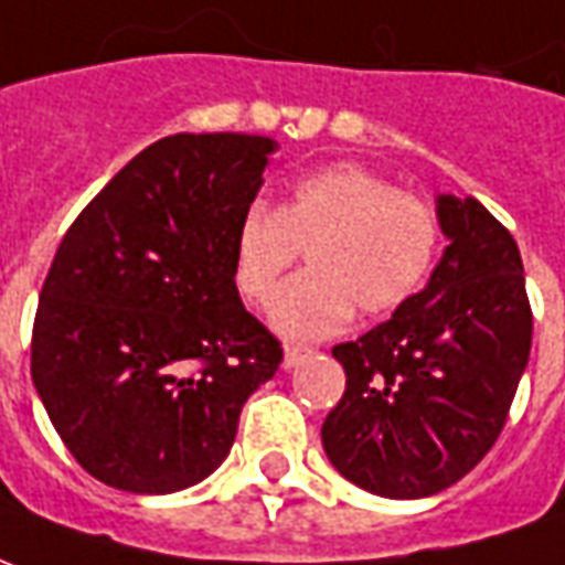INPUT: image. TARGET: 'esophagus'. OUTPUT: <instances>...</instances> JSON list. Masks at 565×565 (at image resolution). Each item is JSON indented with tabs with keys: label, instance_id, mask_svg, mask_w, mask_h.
<instances>
[{
	"label": "esophagus",
	"instance_id": "34e87169",
	"mask_svg": "<svg viewBox=\"0 0 565 565\" xmlns=\"http://www.w3.org/2000/svg\"><path fill=\"white\" fill-rule=\"evenodd\" d=\"M307 355H310V349H303V345H288L282 364H286V367H295V364H300Z\"/></svg>",
	"mask_w": 565,
	"mask_h": 565
}]
</instances>
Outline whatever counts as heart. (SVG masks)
<instances>
[{"instance_id":"1","label":"heart","mask_w":565,"mask_h":565,"mask_svg":"<svg viewBox=\"0 0 565 565\" xmlns=\"http://www.w3.org/2000/svg\"><path fill=\"white\" fill-rule=\"evenodd\" d=\"M439 220L424 198L403 192L364 164L337 162L291 183L277 210L255 204L232 246L234 286L265 307L300 253L310 270L274 300L270 319L295 340L340 331L352 312L385 316L430 274Z\"/></svg>"}]
</instances>
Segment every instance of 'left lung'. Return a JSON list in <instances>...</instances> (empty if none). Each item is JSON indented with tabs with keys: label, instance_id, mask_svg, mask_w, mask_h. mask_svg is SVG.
<instances>
[{
	"label": "left lung",
	"instance_id": "obj_1",
	"mask_svg": "<svg viewBox=\"0 0 565 565\" xmlns=\"http://www.w3.org/2000/svg\"><path fill=\"white\" fill-rule=\"evenodd\" d=\"M448 237L424 291L333 345L345 391L322 424L345 479L418 500L451 488L500 439L533 343L518 243L476 198L439 195Z\"/></svg>",
	"mask_w": 565,
	"mask_h": 565
}]
</instances>
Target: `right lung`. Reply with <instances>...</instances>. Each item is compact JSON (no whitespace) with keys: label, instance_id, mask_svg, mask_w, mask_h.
Returning a JSON list of instances; mask_svg holds the SVG:
<instances>
[{"label":"right lung","instance_id":"right-lung-1","mask_svg":"<svg viewBox=\"0 0 565 565\" xmlns=\"http://www.w3.org/2000/svg\"><path fill=\"white\" fill-rule=\"evenodd\" d=\"M274 150L241 131L162 138L65 232L32 324V382L93 479L131 493L207 479L279 370L282 345L232 274Z\"/></svg>","mask_w":565,"mask_h":565}]
</instances>
